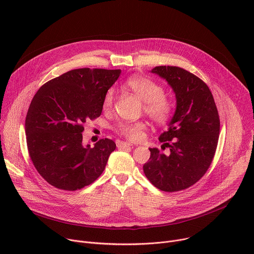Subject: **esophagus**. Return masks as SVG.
Wrapping results in <instances>:
<instances>
[{
    "label": "esophagus",
    "mask_w": 254,
    "mask_h": 254,
    "mask_svg": "<svg viewBox=\"0 0 254 254\" xmlns=\"http://www.w3.org/2000/svg\"><path fill=\"white\" fill-rule=\"evenodd\" d=\"M132 144L130 142H126V141H119L118 142V148L124 149V148H130Z\"/></svg>",
    "instance_id": "obj_1"
}]
</instances>
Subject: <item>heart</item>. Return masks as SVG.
Masks as SVG:
<instances>
[{"mask_svg": "<svg viewBox=\"0 0 254 254\" xmlns=\"http://www.w3.org/2000/svg\"><path fill=\"white\" fill-rule=\"evenodd\" d=\"M127 87L144 102V112L154 123L163 125L170 121L174 113V103L164 94L162 85L148 77L135 76L127 80ZM113 101L114 91L108 90L103 99L104 110L111 108ZM143 129L144 124L141 122L122 123L117 127L118 132L130 140H138Z\"/></svg>", "mask_w": 254, "mask_h": 254, "instance_id": "obj_1", "label": "heart"}]
</instances>
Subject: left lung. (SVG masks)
I'll list each match as a JSON object with an SVG mask.
<instances>
[{"instance_id": "1", "label": "left lung", "mask_w": 254, "mask_h": 254, "mask_svg": "<svg viewBox=\"0 0 254 254\" xmlns=\"http://www.w3.org/2000/svg\"><path fill=\"white\" fill-rule=\"evenodd\" d=\"M152 73L165 79L176 96V111L168 130L159 139L167 154L150 149L143 172L150 182L165 192L189 188L211 165L218 143L220 121L213 95L199 77L176 66H157Z\"/></svg>"}]
</instances>
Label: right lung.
Listing matches in <instances>:
<instances>
[{
	"label": "right lung",
	"mask_w": 254,
	"mask_h": 254,
	"mask_svg": "<svg viewBox=\"0 0 254 254\" xmlns=\"http://www.w3.org/2000/svg\"><path fill=\"white\" fill-rule=\"evenodd\" d=\"M121 69L79 68L51 79L33 97L25 123L27 147L38 173L55 188L79 190L102 174L116 142L83 144V125L101 115Z\"/></svg>",
	"instance_id": "obj_1"
}]
</instances>
